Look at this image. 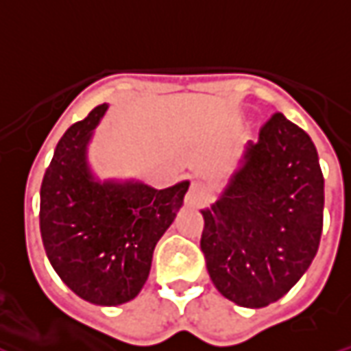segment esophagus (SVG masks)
I'll use <instances>...</instances> for the list:
<instances>
[{
  "label": "esophagus",
  "instance_id": "1",
  "mask_svg": "<svg viewBox=\"0 0 351 351\" xmlns=\"http://www.w3.org/2000/svg\"><path fill=\"white\" fill-rule=\"evenodd\" d=\"M207 199H209V190L205 188V184L197 182V180L192 182L190 190L186 193V203H188L190 207H195V205L205 203Z\"/></svg>",
  "mask_w": 351,
  "mask_h": 351
}]
</instances>
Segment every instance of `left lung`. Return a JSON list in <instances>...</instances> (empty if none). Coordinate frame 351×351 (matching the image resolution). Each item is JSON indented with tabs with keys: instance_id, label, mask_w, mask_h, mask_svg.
Returning a JSON list of instances; mask_svg holds the SVG:
<instances>
[{
	"instance_id": "1",
	"label": "left lung",
	"mask_w": 351,
	"mask_h": 351,
	"mask_svg": "<svg viewBox=\"0 0 351 351\" xmlns=\"http://www.w3.org/2000/svg\"><path fill=\"white\" fill-rule=\"evenodd\" d=\"M323 182L312 138L274 114L258 141L245 144L220 197L201 210V251L220 295L264 308L291 291L319 247Z\"/></svg>"
}]
</instances>
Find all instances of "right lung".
<instances>
[{
  "label": "right lung",
  "mask_w": 351,
  "mask_h": 351,
  "mask_svg": "<svg viewBox=\"0 0 351 351\" xmlns=\"http://www.w3.org/2000/svg\"><path fill=\"white\" fill-rule=\"evenodd\" d=\"M108 104L90 110L56 144L41 182L39 230L51 266L77 296L99 306L133 300L154 249L182 207L190 182L156 190L93 175L87 146Z\"/></svg>",
  "instance_id": "obj_1"
}]
</instances>
